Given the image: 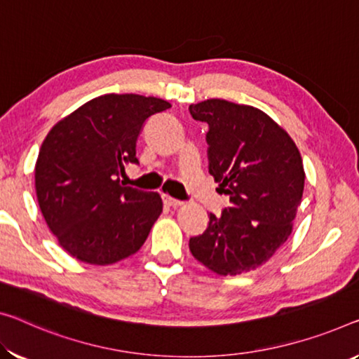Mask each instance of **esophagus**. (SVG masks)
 <instances>
[{"label":"esophagus","instance_id":"esophagus-1","mask_svg":"<svg viewBox=\"0 0 359 359\" xmlns=\"http://www.w3.org/2000/svg\"><path fill=\"white\" fill-rule=\"evenodd\" d=\"M163 202L167 203L168 207H180V205H183V201H178V198L170 197V196H163Z\"/></svg>","mask_w":359,"mask_h":359}]
</instances>
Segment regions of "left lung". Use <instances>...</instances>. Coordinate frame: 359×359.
<instances>
[{
    "label": "left lung",
    "mask_w": 359,
    "mask_h": 359,
    "mask_svg": "<svg viewBox=\"0 0 359 359\" xmlns=\"http://www.w3.org/2000/svg\"><path fill=\"white\" fill-rule=\"evenodd\" d=\"M205 122L208 173L229 196L189 239L196 260L218 274H241L266 263L292 233L305 186L302 156L292 137L266 114L224 99L191 104Z\"/></svg>",
    "instance_id": "left-lung-1"
}]
</instances>
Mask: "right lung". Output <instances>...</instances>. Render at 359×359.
<instances>
[{
  "label": "right lung",
  "instance_id": "1",
  "mask_svg": "<svg viewBox=\"0 0 359 359\" xmlns=\"http://www.w3.org/2000/svg\"><path fill=\"white\" fill-rule=\"evenodd\" d=\"M172 107L158 97L104 95L53 126L35 167L41 213L59 244L91 264L133 255L162 213V198L120 183L142 126Z\"/></svg>",
  "mask_w": 359,
  "mask_h": 359
}]
</instances>
